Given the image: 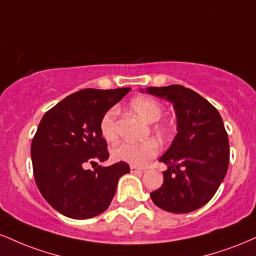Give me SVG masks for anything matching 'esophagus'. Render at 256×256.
<instances>
[{"mask_svg":"<svg viewBox=\"0 0 256 256\" xmlns=\"http://www.w3.org/2000/svg\"><path fill=\"white\" fill-rule=\"evenodd\" d=\"M130 170H131V173H134V174H143L144 172H146V169L134 167V166H131Z\"/></svg>","mask_w":256,"mask_h":256,"instance_id":"obj_1","label":"esophagus"}]
</instances>
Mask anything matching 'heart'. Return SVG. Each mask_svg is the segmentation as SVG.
<instances>
[{"label": "heart", "instance_id": "heart-1", "mask_svg": "<svg viewBox=\"0 0 256 256\" xmlns=\"http://www.w3.org/2000/svg\"><path fill=\"white\" fill-rule=\"evenodd\" d=\"M131 108L140 118L148 122H158L163 114V106L160 101L150 96H138L131 101ZM119 116L118 107H110L107 110L100 120L101 136L108 143H114L118 140L116 132V119ZM152 130L160 137L167 134L168 126L166 122H156ZM158 144L154 140H148L140 143H122L112 150V156L116 161H122L134 167L146 166L150 160L158 154Z\"/></svg>", "mask_w": 256, "mask_h": 256}]
</instances>
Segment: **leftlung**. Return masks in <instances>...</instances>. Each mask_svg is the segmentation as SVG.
<instances>
[{"label": "left lung", "instance_id": "1", "mask_svg": "<svg viewBox=\"0 0 256 256\" xmlns=\"http://www.w3.org/2000/svg\"><path fill=\"white\" fill-rule=\"evenodd\" d=\"M146 93L173 104L178 134L160 158L168 169L150 193L154 204L173 214L198 210L211 200L226 176L230 149L220 112L206 98L180 84L148 87Z\"/></svg>", "mask_w": 256, "mask_h": 256}]
</instances>
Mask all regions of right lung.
Segmentation results:
<instances>
[{"mask_svg":"<svg viewBox=\"0 0 256 256\" xmlns=\"http://www.w3.org/2000/svg\"><path fill=\"white\" fill-rule=\"evenodd\" d=\"M130 90L82 89L40 120L30 146L33 175L46 202L64 216L87 220L102 214L116 194L119 178L130 172L122 161L98 166L110 158L100 120Z\"/></svg>","mask_w":256,"mask_h":256,"instance_id":"1","label":"right lung"}]
</instances>
